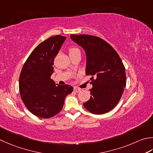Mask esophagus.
Masks as SVG:
<instances>
[{"mask_svg": "<svg viewBox=\"0 0 153 153\" xmlns=\"http://www.w3.org/2000/svg\"><path fill=\"white\" fill-rule=\"evenodd\" d=\"M74 91L75 92H76V93L79 92V91H81V89H79V88H77V87H74Z\"/></svg>", "mask_w": 153, "mask_h": 153, "instance_id": "obj_1", "label": "esophagus"}]
</instances>
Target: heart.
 <instances>
[{"label": "heart", "instance_id": "obj_1", "mask_svg": "<svg viewBox=\"0 0 153 153\" xmlns=\"http://www.w3.org/2000/svg\"><path fill=\"white\" fill-rule=\"evenodd\" d=\"M79 50L77 49V48H70V53H73V52H76V51H78Z\"/></svg>", "mask_w": 153, "mask_h": 153}]
</instances>
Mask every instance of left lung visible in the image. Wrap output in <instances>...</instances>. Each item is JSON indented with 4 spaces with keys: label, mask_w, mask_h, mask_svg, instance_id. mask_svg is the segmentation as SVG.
<instances>
[{
    "label": "left lung",
    "mask_w": 153,
    "mask_h": 153,
    "mask_svg": "<svg viewBox=\"0 0 153 153\" xmlns=\"http://www.w3.org/2000/svg\"><path fill=\"white\" fill-rule=\"evenodd\" d=\"M70 38L85 50V74L91 76V95L83 106L93 114L110 111L120 101L126 85L125 68L121 58L109 43L99 37L71 34Z\"/></svg>",
    "instance_id": "8db88e82"
}]
</instances>
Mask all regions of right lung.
<instances>
[{
  "instance_id": "1",
  "label": "right lung",
  "mask_w": 153,
  "mask_h": 153,
  "mask_svg": "<svg viewBox=\"0 0 153 153\" xmlns=\"http://www.w3.org/2000/svg\"><path fill=\"white\" fill-rule=\"evenodd\" d=\"M65 38L56 35L38 44L21 70V99L26 108L38 117L47 119L58 114L63 108L65 97L73 91L71 85H56L50 78L53 73V60Z\"/></svg>"
}]
</instances>
